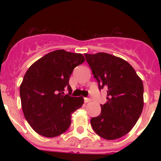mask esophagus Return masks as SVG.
I'll list each match as a JSON object with an SVG mask.
<instances>
[{
    "label": "esophagus",
    "instance_id": "obj_1",
    "mask_svg": "<svg viewBox=\"0 0 161 161\" xmlns=\"http://www.w3.org/2000/svg\"><path fill=\"white\" fill-rule=\"evenodd\" d=\"M84 101H85V103L90 102V101H91V98H88V97H85Z\"/></svg>",
    "mask_w": 161,
    "mask_h": 161
}]
</instances>
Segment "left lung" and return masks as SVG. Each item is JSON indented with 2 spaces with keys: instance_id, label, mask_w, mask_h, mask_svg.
Instances as JSON below:
<instances>
[{
  "instance_id": "1",
  "label": "left lung",
  "mask_w": 161,
  "mask_h": 161,
  "mask_svg": "<svg viewBox=\"0 0 161 161\" xmlns=\"http://www.w3.org/2000/svg\"><path fill=\"white\" fill-rule=\"evenodd\" d=\"M99 90L108 89V102L91 119L95 132L101 138L114 140L126 135L136 125L143 109L144 87L132 66L123 59L107 53H85Z\"/></svg>"
}]
</instances>
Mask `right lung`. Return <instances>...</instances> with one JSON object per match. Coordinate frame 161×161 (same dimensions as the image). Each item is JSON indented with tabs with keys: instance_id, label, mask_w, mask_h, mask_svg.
I'll use <instances>...</instances> for the list:
<instances>
[{
	"instance_id": "right-lung-1",
	"label": "right lung",
	"mask_w": 161,
	"mask_h": 161,
	"mask_svg": "<svg viewBox=\"0 0 161 161\" xmlns=\"http://www.w3.org/2000/svg\"><path fill=\"white\" fill-rule=\"evenodd\" d=\"M85 61L81 53L57 50L35 62L19 88L25 118L38 134L47 138L60 136L69 129L71 114L81 108L83 97H71L70 75ZM68 88L69 95L64 96Z\"/></svg>"
}]
</instances>
